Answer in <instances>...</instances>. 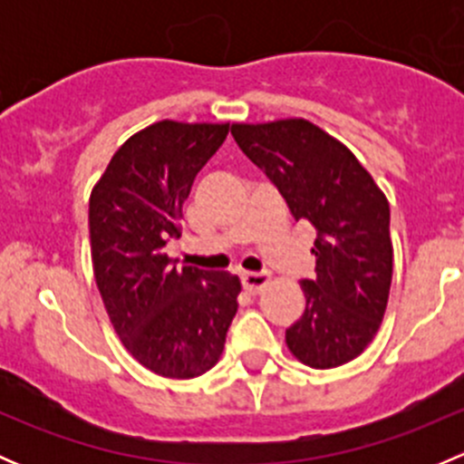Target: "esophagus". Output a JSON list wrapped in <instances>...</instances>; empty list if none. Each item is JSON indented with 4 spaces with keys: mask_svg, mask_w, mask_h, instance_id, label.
Returning <instances> with one entry per match:
<instances>
[{
    "mask_svg": "<svg viewBox=\"0 0 464 464\" xmlns=\"http://www.w3.org/2000/svg\"><path fill=\"white\" fill-rule=\"evenodd\" d=\"M242 285L249 294H260L269 285V274L266 271H251V274L242 276Z\"/></svg>",
    "mask_w": 464,
    "mask_h": 464,
    "instance_id": "obj_1",
    "label": "esophagus"
}]
</instances>
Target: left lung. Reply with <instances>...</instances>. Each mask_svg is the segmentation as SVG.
<instances>
[{
	"mask_svg": "<svg viewBox=\"0 0 464 464\" xmlns=\"http://www.w3.org/2000/svg\"><path fill=\"white\" fill-rule=\"evenodd\" d=\"M296 222L316 228V278L303 280L305 312L285 341L298 362L336 368L368 348L392 280L391 208L371 172L343 143L305 119L231 128Z\"/></svg>",
	"mask_w": 464,
	"mask_h": 464,
	"instance_id": "8db88e82",
	"label": "left lung"
}]
</instances>
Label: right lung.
<instances>
[{
	"label": "right lung",
	"mask_w": 464,
	"mask_h": 464,
	"mask_svg": "<svg viewBox=\"0 0 464 464\" xmlns=\"http://www.w3.org/2000/svg\"><path fill=\"white\" fill-rule=\"evenodd\" d=\"M228 123L159 121L116 150L89 198L92 262L105 310L128 353L170 379L218 363L237 312L240 278L177 266L181 206Z\"/></svg>",
	"instance_id": "right-lung-1"
}]
</instances>
